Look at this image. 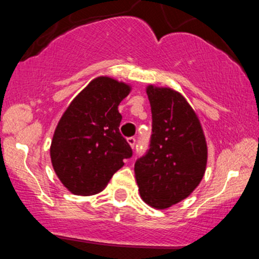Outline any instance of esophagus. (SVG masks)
Segmentation results:
<instances>
[{
    "mask_svg": "<svg viewBox=\"0 0 259 259\" xmlns=\"http://www.w3.org/2000/svg\"><path fill=\"white\" fill-rule=\"evenodd\" d=\"M127 142H129L130 146L134 148V147H135V145H136V138H134V136H130V138H127Z\"/></svg>",
    "mask_w": 259,
    "mask_h": 259,
    "instance_id": "esophagus-1",
    "label": "esophagus"
}]
</instances>
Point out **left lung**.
<instances>
[{"label": "left lung", "mask_w": 259, "mask_h": 259, "mask_svg": "<svg viewBox=\"0 0 259 259\" xmlns=\"http://www.w3.org/2000/svg\"><path fill=\"white\" fill-rule=\"evenodd\" d=\"M152 135L135 162L140 195L158 209L178 203L197 187L207 164V145L197 115L179 92L148 86Z\"/></svg>", "instance_id": "1"}]
</instances>
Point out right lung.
Here are the masks:
<instances>
[{"label":"right lung","instance_id":"add662e5","mask_svg":"<svg viewBox=\"0 0 259 259\" xmlns=\"http://www.w3.org/2000/svg\"><path fill=\"white\" fill-rule=\"evenodd\" d=\"M124 82L100 76L72 101L62 115L51 144L53 169L69 191H102L133 150L119 132L118 106L129 95Z\"/></svg>","mask_w":259,"mask_h":259}]
</instances>
